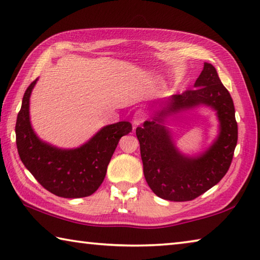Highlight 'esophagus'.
Here are the masks:
<instances>
[{
  "instance_id": "obj_1",
  "label": "esophagus",
  "mask_w": 260,
  "mask_h": 260,
  "mask_svg": "<svg viewBox=\"0 0 260 260\" xmlns=\"http://www.w3.org/2000/svg\"><path fill=\"white\" fill-rule=\"evenodd\" d=\"M146 118H147L146 112H144L143 110H138V111L134 113V117H133V126H134V128H135L136 126H140L141 124H142V122L146 120Z\"/></svg>"
}]
</instances>
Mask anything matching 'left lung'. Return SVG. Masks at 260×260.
Returning <instances> with one entry per match:
<instances>
[{
    "mask_svg": "<svg viewBox=\"0 0 260 260\" xmlns=\"http://www.w3.org/2000/svg\"><path fill=\"white\" fill-rule=\"evenodd\" d=\"M193 88L162 101L152 119L136 128L144 178L162 200L191 201L208 191L225 177L234 155L237 143L234 103L213 65L204 63ZM201 106L216 112L218 134L203 152L186 155L175 143L169 120Z\"/></svg>",
    "mask_w": 260,
    "mask_h": 260,
    "instance_id": "1",
    "label": "left lung"
}]
</instances>
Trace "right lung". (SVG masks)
Listing matches in <instances>:
<instances>
[{
    "mask_svg": "<svg viewBox=\"0 0 260 260\" xmlns=\"http://www.w3.org/2000/svg\"><path fill=\"white\" fill-rule=\"evenodd\" d=\"M39 79L26 89L16 122V143L21 161L48 191L64 199L87 197L98 190L121 136L132 132L128 121L107 125L77 148H59L35 133L29 100Z\"/></svg>",
    "mask_w": 260,
    "mask_h": 260,
    "instance_id": "right-lung-1",
    "label": "right lung"
}]
</instances>
